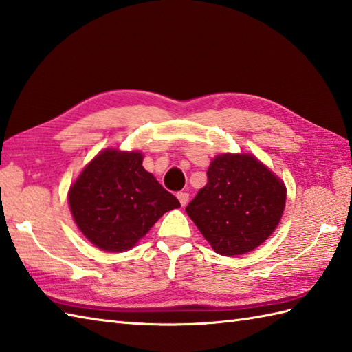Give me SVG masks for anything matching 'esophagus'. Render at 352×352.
I'll return each mask as SVG.
<instances>
[{
  "label": "esophagus",
  "mask_w": 352,
  "mask_h": 352,
  "mask_svg": "<svg viewBox=\"0 0 352 352\" xmlns=\"http://www.w3.org/2000/svg\"><path fill=\"white\" fill-rule=\"evenodd\" d=\"M177 198H178V201H180L182 206H186V204H188V201H189V193L188 192H178Z\"/></svg>",
  "instance_id": "1"
}]
</instances>
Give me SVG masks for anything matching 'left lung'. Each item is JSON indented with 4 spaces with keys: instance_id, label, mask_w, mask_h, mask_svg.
I'll use <instances>...</instances> for the list:
<instances>
[{
    "instance_id": "8db88e82",
    "label": "left lung",
    "mask_w": 352,
    "mask_h": 352,
    "mask_svg": "<svg viewBox=\"0 0 352 352\" xmlns=\"http://www.w3.org/2000/svg\"><path fill=\"white\" fill-rule=\"evenodd\" d=\"M207 177L186 213L221 256L236 257L256 250L278 227L286 207V184L251 153L218 154Z\"/></svg>"
}]
</instances>
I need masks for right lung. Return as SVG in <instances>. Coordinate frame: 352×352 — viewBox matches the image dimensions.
<instances>
[{"mask_svg": "<svg viewBox=\"0 0 352 352\" xmlns=\"http://www.w3.org/2000/svg\"><path fill=\"white\" fill-rule=\"evenodd\" d=\"M144 153L106 148L71 183L72 219L89 242L107 252H125L145 237L163 213L180 207L144 166Z\"/></svg>", "mask_w": 352, "mask_h": 352, "instance_id": "obj_1", "label": "right lung"}]
</instances>
